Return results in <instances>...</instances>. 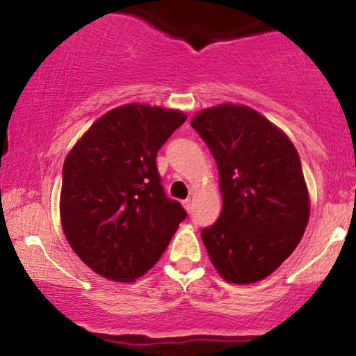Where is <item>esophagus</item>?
Returning <instances> with one entry per match:
<instances>
[{
    "mask_svg": "<svg viewBox=\"0 0 356 356\" xmlns=\"http://www.w3.org/2000/svg\"><path fill=\"white\" fill-rule=\"evenodd\" d=\"M183 207L186 209L188 212L191 211V209H193V201H191V199H184V201H183Z\"/></svg>",
    "mask_w": 356,
    "mask_h": 356,
    "instance_id": "34e87169",
    "label": "esophagus"
}]
</instances>
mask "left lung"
Instances as JSON below:
<instances>
[{"instance_id": "8db88e82", "label": "left lung", "mask_w": 356, "mask_h": 356, "mask_svg": "<svg viewBox=\"0 0 356 356\" xmlns=\"http://www.w3.org/2000/svg\"><path fill=\"white\" fill-rule=\"evenodd\" d=\"M217 162L222 213L201 232L213 267L230 284L270 275L303 236L309 197L300 155L256 110L223 104L191 121Z\"/></svg>"}]
</instances>
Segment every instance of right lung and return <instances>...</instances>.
<instances>
[{
	"mask_svg": "<svg viewBox=\"0 0 356 356\" xmlns=\"http://www.w3.org/2000/svg\"><path fill=\"white\" fill-rule=\"evenodd\" d=\"M184 121L177 110L123 105L97 120L67 154L63 230L76 254L105 279L144 275L186 218L181 204L165 194L155 163Z\"/></svg>",
	"mask_w": 356,
	"mask_h": 356,
	"instance_id": "add662e5",
	"label": "right lung"
}]
</instances>
